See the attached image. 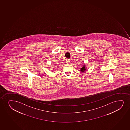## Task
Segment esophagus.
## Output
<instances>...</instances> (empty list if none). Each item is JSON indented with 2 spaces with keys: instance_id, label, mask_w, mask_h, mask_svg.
I'll use <instances>...</instances> for the list:
<instances>
[{
  "instance_id": "esophagus-1",
  "label": "esophagus",
  "mask_w": 130,
  "mask_h": 130,
  "mask_svg": "<svg viewBox=\"0 0 130 130\" xmlns=\"http://www.w3.org/2000/svg\"><path fill=\"white\" fill-rule=\"evenodd\" d=\"M66 63H69L70 62V60H69V59H66Z\"/></svg>"
}]
</instances>
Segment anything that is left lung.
<instances>
[{"label": "left lung", "instance_id": "left-lung-1", "mask_svg": "<svg viewBox=\"0 0 130 130\" xmlns=\"http://www.w3.org/2000/svg\"><path fill=\"white\" fill-rule=\"evenodd\" d=\"M86 68H85V65H83V66L82 67V68L81 69V72H85V70H86Z\"/></svg>", "mask_w": 130, "mask_h": 130}]
</instances>
